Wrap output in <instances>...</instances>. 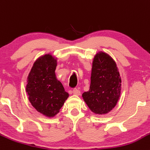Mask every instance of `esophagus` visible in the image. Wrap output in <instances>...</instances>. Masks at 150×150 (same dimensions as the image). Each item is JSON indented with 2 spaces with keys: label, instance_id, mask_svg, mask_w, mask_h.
Wrapping results in <instances>:
<instances>
[{
  "label": "esophagus",
  "instance_id": "esophagus-1",
  "mask_svg": "<svg viewBox=\"0 0 150 150\" xmlns=\"http://www.w3.org/2000/svg\"><path fill=\"white\" fill-rule=\"evenodd\" d=\"M73 93L74 95H76V96H79L80 95V91L77 89H74L73 90Z\"/></svg>",
  "mask_w": 150,
  "mask_h": 150
}]
</instances>
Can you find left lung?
<instances>
[{
  "instance_id": "1",
  "label": "left lung",
  "mask_w": 150,
  "mask_h": 150,
  "mask_svg": "<svg viewBox=\"0 0 150 150\" xmlns=\"http://www.w3.org/2000/svg\"><path fill=\"white\" fill-rule=\"evenodd\" d=\"M121 82L112 58L105 52H98L93 58L89 90L82 93L83 99L93 112L107 114L120 98Z\"/></svg>"
}]
</instances>
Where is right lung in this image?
I'll use <instances>...</instances> for the list:
<instances>
[{
    "mask_svg": "<svg viewBox=\"0 0 150 150\" xmlns=\"http://www.w3.org/2000/svg\"><path fill=\"white\" fill-rule=\"evenodd\" d=\"M57 59L48 54L35 61L27 78L28 100L35 110L48 117L59 113L69 96L56 77Z\"/></svg>",
    "mask_w": 150,
    "mask_h": 150,
    "instance_id": "add662e5",
    "label": "right lung"
}]
</instances>
